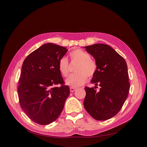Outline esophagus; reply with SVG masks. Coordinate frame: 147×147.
<instances>
[{"mask_svg": "<svg viewBox=\"0 0 147 147\" xmlns=\"http://www.w3.org/2000/svg\"><path fill=\"white\" fill-rule=\"evenodd\" d=\"M76 90H77V88H72V87H71V88H70V92H74L75 91H76Z\"/></svg>", "mask_w": 147, "mask_h": 147, "instance_id": "esophagus-1", "label": "esophagus"}]
</instances>
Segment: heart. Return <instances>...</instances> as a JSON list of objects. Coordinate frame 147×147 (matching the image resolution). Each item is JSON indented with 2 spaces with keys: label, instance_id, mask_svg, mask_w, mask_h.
Wrapping results in <instances>:
<instances>
[{
  "label": "heart",
  "instance_id": "heart-1",
  "mask_svg": "<svg viewBox=\"0 0 147 147\" xmlns=\"http://www.w3.org/2000/svg\"><path fill=\"white\" fill-rule=\"evenodd\" d=\"M72 60L79 62L76 69L77 73L70 75L66 79L65 83L72 88H77L83 85L87 81V76L91 78L96 72L97 66L94 61L91 59L90 55L80 49H76L70 53ZM59 72L64 77L69 74V63L66 57H62L58 64Z\"/></svg>",
  "mask_w": 147,
  "mask_h": 147
}]
</instances>
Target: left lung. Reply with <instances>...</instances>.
<instances>
[{
	"instance_id": "left-lung-1",
	"label": "left lung",
	"mask_w": 147,
	"mask_h": 147,
	"mask_svg": "<svg viewBox=\"0 0 147 147\" xmlns=\"http://www.w3.org/2000/svg\"><path fill=\"white\" fill-rule=\"evenodd\" d=\"M94 57L96 72L91 83L94 88L85 86L86 97L83 105L91 116L103 121L115 116L121 110L129 90L126 61L108 45L97 43L84 47ZM99 84L101 88H95Z\"/></svg>"
}]
</instances>
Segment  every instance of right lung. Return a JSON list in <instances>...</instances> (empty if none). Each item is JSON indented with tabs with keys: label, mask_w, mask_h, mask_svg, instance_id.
Instances as JSON below:
<instances>
[{
	"label": "right lung",
	"mask_w": 147,
	"mask_h": 147,
	"mask_svg": "<svg viewBox=\"0 0 147 147\" xmlns=\"http://www.w3.org/2000/svg\"><path fill=\"white\" fill-rule=\"evenodd\" d=\"M68 50L45 43L24 61L18 88L20 105L28 117L41 125L55 121L70 94L58 69L59 60ZM60 84V87H52Z\"/></svg>",
	"instance_id": "1"
}]
</instances>
